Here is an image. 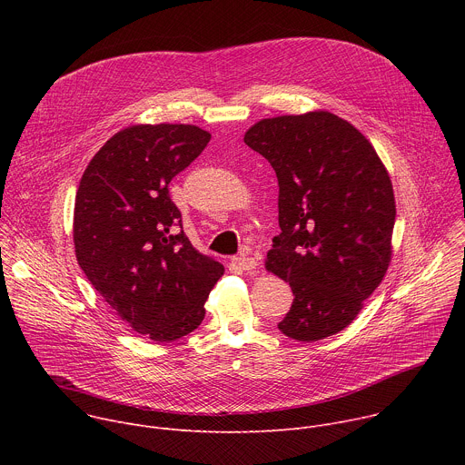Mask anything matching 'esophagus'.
<instances>
[{
    "label": "esophagus",
    "mask_w": 465,
    "mask_h": 465,
    "mask_svg": "<svg viewBox=\"0 0 465 465\" xmlns=\"http://www.w3.org/2000/svg\"><path fill=\"white\" fill-rule=\"evenodd\" d=\"M233 261H235L237 267L241 271H244V272H250V271H253L257 267V259L252 257V255H244L242 253V255H237Z\"/></svg>",
    "instance_id": "obj_1"
}]
</instances>
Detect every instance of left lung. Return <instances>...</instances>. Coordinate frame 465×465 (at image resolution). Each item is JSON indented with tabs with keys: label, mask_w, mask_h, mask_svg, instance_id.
<instances>
[{
	"label": "left lung",
	"mask_w": 465,
	"mask_h": 465,
	"mask_svg": "<svg viewBox=\"0 0 465 465\" xmlns=\"http://www.w3.org/2000/svg\"><path fill=\"white\" fill-rule=\"evenodd\" d=\"M244 143L267 158L280 185V228L267 269L289 282L294 302L278 323L316 342L355 320L390 262L395 201L371 143L331 112L255 123Z\"/></svg>",
	"instance_id": "8db88e82"
}]
</instances>
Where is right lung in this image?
Masks as SVG:
<instances>
[{
	"instance_id": "obj_1",
	"label": "right lung",
	"mask_w": 465,
	"mask_h": 465,
	"mask_svg": "<svg viewBox=\"0 0 465 465\" xmlns=\"http://www.w3.org/2000/svg\"><path fill=\"white\" fill-rule=\"evenodd\" d=\"M193 124H136L88 163L75 198L74 241L83 272L140 335L171 342L204 320L224 267L198 253L169 183L210 143Z\"/></svg>"
}]
</instances>
